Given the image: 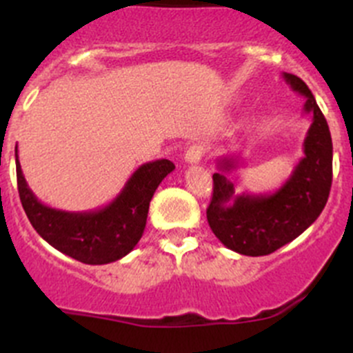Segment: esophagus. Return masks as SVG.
I'll use <instances>...</instances> for the list:
<instances>
[{
	"mask_svg": "<svg viewBox=\"0 0 353 353\" xmlns=\"http://www.w3.org/2000/svg\"><path fill=\"white\" fill-rule=\"evenodd\" d=\"M203 155H205L203 145H191L190 148L186 150V153H184V160H186L188 163H198Z\"/></svg>",
	"mask_w": 353,
	"mask_h": 353,
	"instance_id": "obj_1",
	"label": "esophagus"
}]
</instances>
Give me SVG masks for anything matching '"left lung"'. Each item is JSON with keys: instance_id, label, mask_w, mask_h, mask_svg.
Instances as JSON below:
<instances>
[{"instance_id": "8db88e82", "label": "left lung", "mask_w": 353, "mask_h": 353, "mask_svg": "<svg viewBox=\"0 0 353 353\" xmlns=\"http://www.w3.org/2000/svg\"><path fill=\"white\" fill-rule=\"evenodd\" d=\"M295 93L305 97L303 112L312 124L303 139V157L292 176L271 194H234V184L224 172L234 169V157H222L212 176L214 193L207 221L224 246L241 255H269L299 238L323 212L333 181V143L323 112L305 82L283 74Z\"/></svg>"}]
</instances>
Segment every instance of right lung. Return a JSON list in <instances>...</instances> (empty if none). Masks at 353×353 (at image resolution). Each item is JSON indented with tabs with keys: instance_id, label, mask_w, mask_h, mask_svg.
<instances>
[{
	"instance_id": "add662e5",
	"label": "right lung",
	"mask_w": 353,
	"mask_h": 353,
	"mask_svg": "<svg viewBox=\"0 0 353 353\" xmlns=\"http://www.w3.org/2000/svg\"><path fill=\"white\" fill-rule=\"evenodd\" d=\"M15 163L20 201L37 234L58 252L91 265L115 262L138 245L153 193L163 177L176 169L165 159L143 163L107 207L91 212H65L37 200L27 186L17 150Z\"/></svg>"
}]
</instances>
